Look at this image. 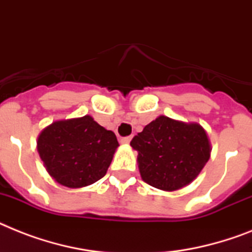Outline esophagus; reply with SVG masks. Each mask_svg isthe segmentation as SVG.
I'll use <instances>...</instances> for the list:
<instances>
[{"instance_id":"34e87169","label":"esophagus","mask_w":252,"mask_h":252,"mask_svg":"<svg viewBox=\"0 0 252 252\" xmlns=\"http://www.w3.org/2000/svg\"><path fill=\"white\" fill-rule=\"evenodd\" d=\"M130 140H132V137H124V138L120 140V142H122L123 145H128L130 142Z\"/></svg>"}]
</instances>
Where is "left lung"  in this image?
<instances>
[{
	"mask_svg": "<svg viewBox=\"0 0 252 252\" xmlns=\"http://www.w3.org/2000/svg\"><path fill=\"white\" fill-rule=\"evenodd\" d=\"M138 153L141 179L164 191L185 188L197 179L211 157L203 126L160 115L130 141Z\"/></svg>",
	"mask_w": 252,
	"mask_h": 252,
	"instance_id": "left-lung-1",
	"label": "left lung"
}]
</instances>
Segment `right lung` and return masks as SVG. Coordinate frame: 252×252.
I'll return each instance as SVG.
<instances>
[{"instance_id":"1","label":"right lung","mask_w":252,"mask_h":252,"mask_svg":"<svg viewBox=\"0 0 252 252\" xmlns=\"http://www.w3.org/2000/svg\"><path fill=\"white\" fill-rule=\"evenodd\" d=\"M119 142L93 116L53 122L37 137V151L49 176L59 185L80 189L107 172Z\"/></svg>"}]
</instances>
